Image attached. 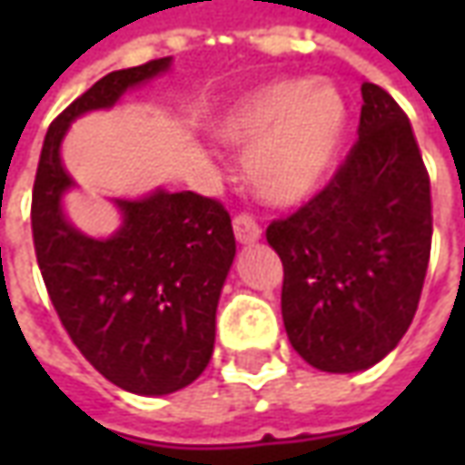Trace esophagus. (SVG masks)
<instances>
[{
	"instance_id": "34e87169",
	"label": "esophagus",
	"mask_w": 465,
	"mask_h": 465,
	"mask_svg": "<svg viewBox=\"0 0 465 465\" xmlns=\"http://www.w3.org/2000/svg\"><path fill=\"white\" fill-rule=\"evenodd\" d=\"M233 236L239 243H256L262 239V229L252 216H236L233 219Z\"/></svg>"
}]
</instances>
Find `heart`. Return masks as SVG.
<instances>
[{
    "instance_id": "heart-1",
    "label": "heart",
    "mask_w": 465,
    "mask_h": 465,
    "mask_svg": "<svg viewBox=\"0 0 465 465\" xmlns=\"http://www.w3.org/2000/svg\"><path fill=\"white\" fill-rule=\"evenodd\" d=\"M346 129V104L331 82H273L236 99L213 126L246 149L243 172L279 206L306 202L331 173Z\"/></svg>"
}]
</instances>
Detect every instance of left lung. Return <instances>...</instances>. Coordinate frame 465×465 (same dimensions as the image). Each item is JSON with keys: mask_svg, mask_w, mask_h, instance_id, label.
Here are the masks:
<instances>
[{"mask_svg": "<svg viewBox=\"0 0 465 465\" xmlns=\"http://www.w3.org/2000/svg\"><path fill=\"white\" fill-rule=\"evenodd\" d=\"M359 142L319 196L266 229L283 263L286 336L326 373L376 366L419 309L430 256V183L409 116L361 84Z\"/></svg>", "mask_w": 465, "mask_h": 465, "instance_id": "obj_1", "label": "left lung"}]
</instances>
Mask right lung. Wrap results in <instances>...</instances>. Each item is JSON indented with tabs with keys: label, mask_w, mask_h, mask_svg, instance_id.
I'll return each mask as SVG.
<instances>
[{
	"label": "right lung",
	"mask_w": 465,
	"mask_h": 465,
	"mask_svg": "<svg viewBox=\"0 0 465 465\" xmlns=\"http://www.w3.org/2000/svg\"><path fill=\"white\" fill-rule=\"evenodd\" d=\"M172 69V56L99 79L49 126L32 193L39 272L66 333L104 379L136 396H166L209 366L216 306L236 242L222 203L193 192L112 199L119 229L92 236L64 212L76 183L62 142L79 116L119 104Z\"/></svg>",
	"instance_id": "right-lung-1"
}]
</instances>
